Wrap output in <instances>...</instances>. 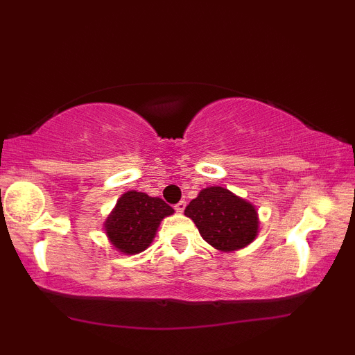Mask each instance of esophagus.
Listing matches in <instances>:
<instances>
[{
  "mask_svg": "<svg viewBox=\"0 0 355 355\" xmlns=\"http://www.w3.org/2000/svg\"><path fill=\"white\" fill-rule=\"evenodd\" d=\"M174 210H176L178 213H182L184 210H186V202L184 200H181V202H178L176 205H174Z\"/></svg>",
  "mask_w": 355,
  "mask_h": 355,
  "instance_id": "obj_1",
  "label": "esophagus"
}]
</instances>
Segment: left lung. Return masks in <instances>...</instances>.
I'll list each match as a JSON object with an SVG mask.
<instances>
[{"label":"left lung","instance_id":"obj_1","mask_svg":"<svg viewBox=\"0 0 355 355\" xmlns=\"http://www.w3.org/2000/svg\"><path fill=\"white\" fill-rule=\"evenodd\" d=\"M184 215L196 223L208 244L221 252L244 249L259 232L255 207L220 186L200 191Z\"/></svg>","mask_w":355,"mask_h":355}]
</instances>
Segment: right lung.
<instances>
[{"label": "right lung", "mask_w": 355, "mask_h": 355, "mask_svg": "<svg viewBox=\"0 0 355 355\" xmlns=\"http://www.w3.org/2000/svg\"><path fill=\"white\" fill-rule=\"evenodd\" d=\"M173 213V208L162 198L129 191L121 196L105 221L106 236L116 250L125 255L140 254L152 244L163 218Z\"/></svg>", "instance_id": "obj_1"}]
</instances>
